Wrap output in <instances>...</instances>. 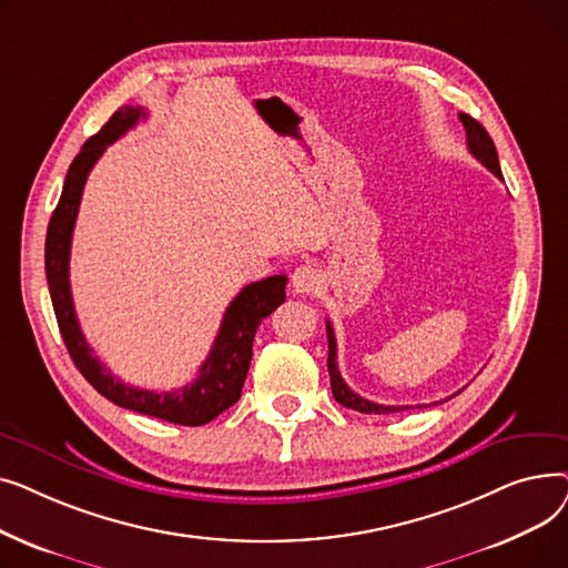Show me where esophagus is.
Masks as SVG:
<instances>
[{"instance_id":"obj_1","label":"esophagus","mask_w":568,"mask_h":568,"mask_svg":"<svg viewBox=\"0 0 568 568\" xmlns=\"http://www.w3.org/2000/svg\"><path fill=\"white\" fill-rule=\"evenodd\" d=\"M290 283H292V290L296 294H313V292H317L322 281H320V274H317L315 266L302 264V266L294 268Z\"/></svg>"}]
</instances>
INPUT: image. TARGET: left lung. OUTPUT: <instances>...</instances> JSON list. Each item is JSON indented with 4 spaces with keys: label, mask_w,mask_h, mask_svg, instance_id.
<instances>
[{
    "label": "left lung",
    "mask_w": 568,
    "mask_h": 568,
    "mask_svg": "<svg viewBox=\"0 0 568 568\" xmlns=\"http://www.w3.org/2000/svg\"><path fill=\"white\" fill-rule=\"evenodd\" d=\"M460 122L465 126V133H467V146L469 152L476 161H481L497 179H501V168H499V159H497V149H495V142L493 138L488 135V131L476 122V119H471L469 114L460 112ZM326 338H329V359H326V368H329V377H332V392H334V398L343 405V407H349V409H356L362 414H392V412H403V409H412V405H379V403H373L368 398H362L359 394H354L349 386L343 382L341 377V371H338V362H336V336H334V326L332 322L326 320Z\"/></svg>",
    "instance_id": "obj_1"
}]
</instances>
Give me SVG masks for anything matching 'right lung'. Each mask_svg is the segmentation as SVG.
Listing matches in <instances>:
<instances>
[{
	"label": "right lung",
	"mask_w": 568,
	"mask_h": 568,
	"mask_svg": "<svg viewBox=\"0 0 568 568\" xmlns=\"http://www.w3.org/2000/svg\"><path fill=\"white\" fill-rule=\"evenodd\" d=\"M146 112L142 108L124 105L119 108L105 126L89 138L80 154L73 159L62 195L52 212L45 234V276L48 290L54 308L59 332L67 343V349L75 368L82 377L105 396L110 403L126 407L156 419L179 424V426H204L221 412L232 407L242 398V386L248 375L253 338L260 322L272 315L285 302V276H268L264 281L246 285L234 296L227 306L219 336L212 345V352L200 366L197 377L176 392H146L138 386H129L116 379L94 356L92 347L87 345L73 308L71 283H69V257H71V239L78 219V209L82 200V189L94 163L105 152V146L131 131Z\"/></svg>",
	"instance_id": "1"
}]
</instances>
